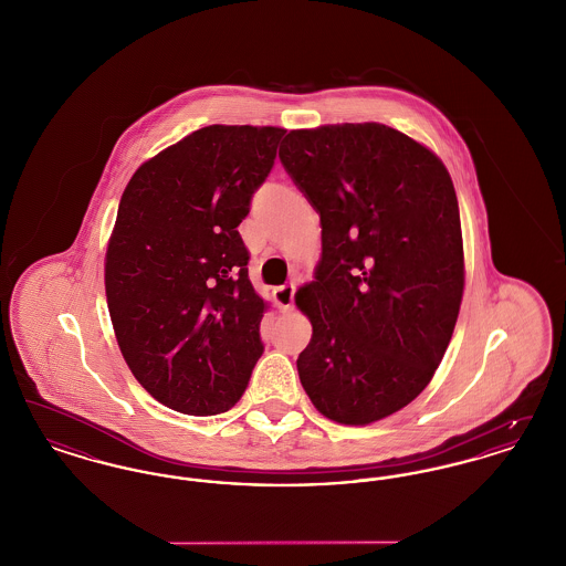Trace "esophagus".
<instances>
[{
	"instance_id": "34e87169",
	"label": "esophagus",
	"mask_w": 566,
	"mask_h": 566,
	"mask_svg": "<svg viewBox=\"0 0 566 566\" xmlns=\"http://www.w3.org/2000/svg\"><path fill=\"white\" fill-rule=\"evenodd\" d=\"M273 298L277 303L280 310L289 312L293 310V303H295V286L293 284H282L277 289H273Z\"/></svg>"
}]
</instances>
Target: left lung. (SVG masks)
Segmentation results:
<instances>
[{
	"mask_svg": "<svg viewBox=\"0 0 566 566\" xmlns=\"http://www.w3.org/2000/svg\"><path fill=\"white\" fill-rule=\"evenodd\" d=\"M280 161L323 224L314 280L295 295L312 323L301 386L333 422L384 420L429 386L457 326L464 252L452 178L381 123L293 129Z\"/></svg>",
	"mask_w": 566,
	"mask_h": 566,
	"instance_id": "1",
	"label": "left lung"
}]
</instances>
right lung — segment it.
<instances>
[{"mask_svg":"<svg viewBox=\"0 0 566 566\" xmlns=\"http://www.w3.org/2000/svg\"><path fill=\"white\" fill-rule=\"evenodd\" d=\"M286 129L210 125L137 167L106 250L118 348L159 403L214 416L242 399L263 354L268 301L238 231Z\"/></svg>","mask_w":566,"mask_h":566,"instance_id":"obj_1","label":"right lung"}]
</instances>
